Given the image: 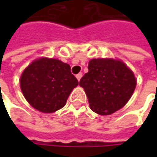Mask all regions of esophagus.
<instances>
[{"label": "esophagus", "mask_w": 157, "mask_h": 157, "mask_svg": "<svg viewBox=\"0 0 157 157\" xmlns=\"http://www.w3.org/2000/svg\"><path fill=\"white\" fill-rule=\"evenodd\" d=\"M82 76V73H79L78 75H76V78H77V80H78V81H80V80H81Z\"/></svg>", "instance_id": "34e87169"}]
</instances>
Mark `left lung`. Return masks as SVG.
I'll use <instances>...</instances> for the list:
<instances>
[{"mask_svg":"<svg viewBox=\"0 0 157 157\" xmlns=\"http://www.w3.org/2000/svg\"><path fill=\"white\" fill-rule=\"evenodd\" d=\"M88 70L79 84L94 113L111 114L126 105L136 89V80L124 63L109 58L92 59Z\"/></svg>","mask_w":157,"mask_h":157,"instance_id":"obj_1","label":"left lung"}]
</instances>
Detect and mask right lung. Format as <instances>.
Segmentation results:
<instances>
[{"label":"right lung","instance_id":"right-lung-1","mask_svg":"<svg viewBox=\"0 0 157 157\" xmlns=\"http://www.w3.org/2000/svg\"><path fill=\"white\" fill-rule=\"evenodd\" d=\"M20 85L27 102L42 113L63 108L78 81L68 63L58 59L42 57L22 72Z\"/></svg>","mask_w":157,"mask_h":157}]
</instances>
